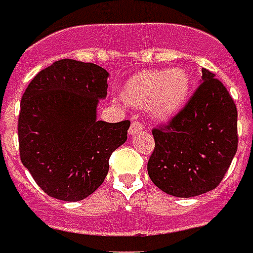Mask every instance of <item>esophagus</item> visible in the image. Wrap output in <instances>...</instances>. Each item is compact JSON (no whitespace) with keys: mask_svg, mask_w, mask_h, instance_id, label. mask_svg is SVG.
I'll list each match as a JSON object with an SVG mask.
<instances>
[{"mask_svg":"<svg viewBox=\"0 0 253 253\" xmlns=\"http://www.w3.org/2000/svg\"><path fill=\"white\" fill-rule=\"evenodd\" d=\"M141 130V124L137 123V121H133V123L130 124V128H129V135H136V133H139Z\"/></svg>","mask_w":253,"mask_h":253,"instance_id":"1","label":"esophagus"}]
</instances>
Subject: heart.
Returning <instances> with one entry per match:
<instances>
[{"label": "heart", "instance_id": "heart-1", "mask_svg": "<svg viewBox=\"0 0 253 253\" xmlns=\"http://www.w3.org/2000/svg\"><path fill=\"white\" fill-rule=\"evenodd\" d=\"M189 91V75L174 68L136 73L124 84L123 96L130 106H148L154 120L166 121L184 106Z\"/></svg>", "mask_w": 253, "mask_h": 253}]
</instances>
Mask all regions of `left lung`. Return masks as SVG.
Here are the masks:
<instances>
[{
  "instance_id": "8db88e82",
  "label": "left lung",
  "mask_w": 253,
  "mask_h": 253,
  "mask_svg": "<svg viewBox=\"0 0 253 253\" xmlns=\"http://www.w3.org/2000/svg\"><path fill=\"white\" fill-rule=\"evenodd\" d=\"M152 135L147 165L152 182L171 196H199L218 187L236 155L237 107L215 75L202 69L187 106Z\"/></svg>"
}]
</instances>
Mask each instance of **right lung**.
Returning <instances> with one entry per match:
<instances>
[{
    "instance_id": "1",
    "label": "right lung",
    "mask_w": 253,
    "mask_h": 253,
    "mask_svg": "<svg viewBox=\"0 0 253 253\" xmlns=\"http://www.w3.org/2000/svg\"><path fill=\"white\" fill-rule=\"evenodd\" d=\"M109 76L92 62L65 58L42 69L23 94L21 164L51 198H88L106 178L112 152L126 141L129 121L96 118Z\"/></svg>"
}]
</instances>
